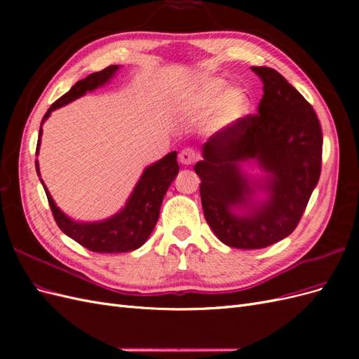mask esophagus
<instances>
[{
  "mask_svg": "<svg viewBox=\"0 0 359 359\" xmlns=\"http://www.w3.org/2000/svg\"><path fill=\"white\" fill-rule=\"evenodd\" d=\"M196 160H198V154H196V151H194L193 148H184L181 153H180V161L182 163V165L190 166Z\"/></svg>",
  "mask_w": 359,
  "mask_h": 359,
  "instance_id": "34e87169",
  "label": "esophagus"
}]
</instances>
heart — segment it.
Masks as SVG:
<instances>
[{
    "instance_id": "b5f03b06",
    "label": "heart",
    "mask_w": 359,
    "mask_h": 359,
    "mask_svg": "<svg viewBox=\"0 0 359 359\" xmlns=\"http://www.w3.org/2000/svg\"><path fill=\"white\" fill-rule=\"evenodd\" d=\"M223 78L201 79L184 95V107L194 114L210 112L217 104L211 126L224 130L236 123L248 109V97L240 86H229Z\"/></svg>"
}]
</instances>
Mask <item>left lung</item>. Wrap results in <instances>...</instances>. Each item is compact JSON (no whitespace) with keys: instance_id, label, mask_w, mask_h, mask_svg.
I'll use <instances>...</instances> for the list:
<instances>
[{"instance_id":"8db88e82","label":"left lung","mask_w":359,"mask_h":359,"mask_svg":"<svg viewBox=\"0 0 359 359\" xmlns=\"http://www.w3.org/2000/svg\"><path fill=\"white\" fill-rule=\"evenodd\" d=\"M252 70L264 82L257 114L212 135L194 166L206 223L223 244L244 250L265 248L295 231L320 177L323 144L318 115L299 91L274 69ZM248 159L269 173L265 201L251 199L257 182L241 168Z\"/></svg>"}]
</instances>
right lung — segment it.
Instances as JSON below:
<instances>
[{"instance_id":"right-lung-1","label":"right lung","mask_w":359,"mask_h":359,"mask_svg":"<svg viewBox=\"0 0 359 359\" xmlns=\"http://www.w3.org/2000/svg\"><path fill=\"white\" fill-rule=\"evenodd\" d=\"M118 69L119 66H109L102 72L91 73L85 79L76 82L66 94L61 95L55 103H52L41 119V126L52 111L79 99L86 91H93L106 82H109ZM40 137L41 128L39 132L36 154H39ZM36 169L40 177L37 160ZM178 170L180 166L177 161V151H172V153L144 170L132 196L128 198L121 211L111 217V219L94 223H79L72 220L53 202L45 182L41 180L40 181L46 191L53 219H55L58 227L64 233L95 253H126L139 248L148 240L151 232H153L158 220L163 198H165L172 181L178 175Z\"/></svg>"}]
</instances>
